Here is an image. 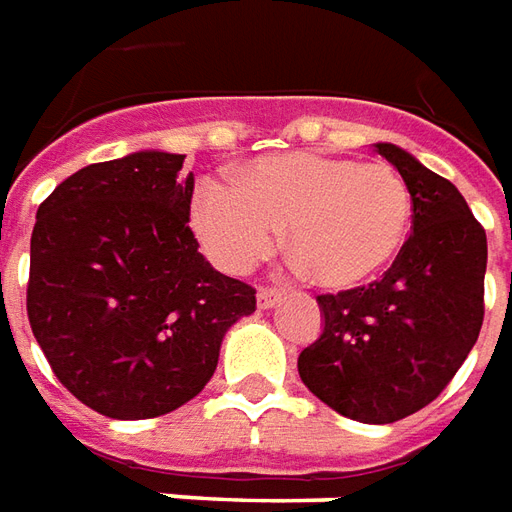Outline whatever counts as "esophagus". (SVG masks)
Listing matches in <instances>:
<instances>
[{
    "instance_id": "34e87169",
    "label": "esophagus",
    "mask_w": 512,
    "mask_h": 512,
    "mask_svg": "<svg viewBox=\"0 0 512 512\" xmlns=\"http://www.w3.org/2000/svg\"><path fill=\"white\" fill-rule=\"evenodd\" d=\"M256 300H259V308H273L281 303V292L273 289V286H262V289H259V295H256Z\"/></svg>"
}]
</instances>
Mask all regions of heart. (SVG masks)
<instances>
[{
	"instance_id": "b5f03b06",
	"label": "heart",
	"mask_w": 512,
	"mask_h": 512,
	"mask_svg": "<svg viewBox=\"0 0 512 512\" xmlns=\"http://www.w3.org/2000/svg\"><path fill=\"white\" fill-rule=\"evenodd\" d=\"M190 220L212 262L245 273L275 248L286 250L314 284L353 289L400 256L413 220L411 190L389 165L328 154H275L234 173V190L206 181Z\"/></svg>"
}]
</instances>
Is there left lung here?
<instances>
[{
    "mask_svg": "<svg viewBox=\"0 0 512 512\" xmlns=\"http://www.w3.org/2000/svg\"><path fill=\"white\" fill-rule=\"evenodd\" d=\"M375 151L411 190V237L380 281L317 295L325 328L297 372L336 413L391 424L436 400L477 342L488 242L452 181L391 143Z\"/></svg>",
    "mask_w": 512,
    "mask_h": 512,
    "instance_id": "obj_1",
    "label": "left lung"
}]
</instances>
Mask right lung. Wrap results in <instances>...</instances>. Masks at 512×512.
I'll list each match as a JSON object with an SVG mask.
<instances>
[{"mask_svg": "<svg viewBox=\"0 0 512 512\" xmlns=\"http://www.w3.org/2000/svg\"><path fill=\"white\" fill-rule=\"evenodd\" d=\"M181 154L76 170L38 206L27 317L57 380L110 419H154L201 394L256 289L217 273L190 228Z\"/></svg>", "mask_w": 512, "mask_h": 512, "instance_id": "right-lung-1", "label": "right lung"}]
</instances>
